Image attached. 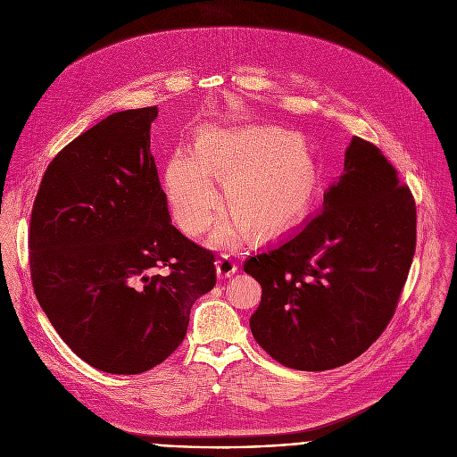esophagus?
<instances>
[{
  "label": "esophagus",
  "mask_w": 457,
  "mask_h": 457,
  "mask_svg": "<svg viewBox=\"0 0 457 457\" xmlns=\"http://www.w3.org/2000/svg\"><path fill=\"white\" fill-rule=\"evenodd\" d=\"M237 273V264L233 262L231 258L222 256L220 260H217V277L219 278H229Z\"/></svg>",
  "instance_id": "34e87169"
}]
</instances>
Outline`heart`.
Segmentation results:
<instances>
[{
	"mask_svg": "<svg viewBox=\"0 0 457 457\" xmlns=\"http://www.w3.org/2000/svg\"><path fill=\"white\" fill-rule=\"evenodd\" d=\"M231 210L212 244L229 245L247 233L270 240L289 229L307 210L318 186V168L302 137L273 126L206 129L195 152L179 148L168 161L164 189L177 226L201 237L213 222L219 189Z\"/></svg>",
	"mask_w": 457,
	"mask_h": 457,
	"instance_id": "obj_1",
	"label": "heart"
}]
</instances>
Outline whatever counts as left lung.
<instances>
[{
    "mask_svg": "<svg viewBox=\"0 0 457 457\" xmlns=\"http://www.w3.org/2000/svg\"><path fill=\"white\" fill-rule=\"evenodd\" d=\"M416 251V204L396 168L353 137L323 210L249 256L262 286L249 325L278 363L328 370L365 353L395 316Z\"/></svg>",
    "mask_w": 457,
    "mask_h": 457,
    "instance_id": "obj_1",
    "label": "left lung"
}]
</instances>
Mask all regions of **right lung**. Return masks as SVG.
Returning a JSON list of instances; mask_svg holds the SVG:
<instances>
[{
    "instance_id": "1",
    "label": "right lung",
    "mask_w": 457,
    "mask_h": 457,
    "mask_svg": "<svg viewBox=\"0 0 457 457\" xmlns=\"http://www.w3.org/2000/svg\"><path fill=\"white\" fill-rule=\"evenodd\" d=\"M155 119L157 106L117 112L64 146L30 217L41 309L64 344L110 374L162 363L217 282L213 253L171 224L150 152Z\"/></svg>"
}]
</instances>
